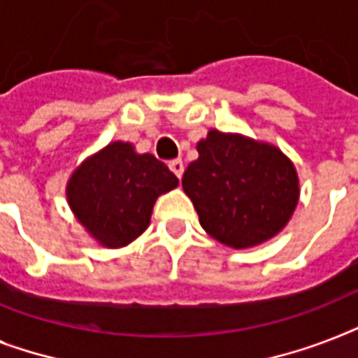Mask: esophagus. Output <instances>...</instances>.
I'll return each instance as SVG.
<instances>
[{
  "instance_id": "1",
  "label": "esophagus",
  "mask_w": 358,
  "mask_h": 358,
  "mask_svg": "<svg viewBox=\"0 0 358 358\" xmlns=\"http://www.w3.org/2000/svg\"><path fill=\"white\" fill-rule=\"evenodd\" d=\"M169 169L176 174V178H182V174H184V163H182V159H173V162L169 163Z\"/></svg>"
}]
</instances>
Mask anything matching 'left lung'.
<instances>
[{
	"instance_id": "obj_1",
	"label": "left lung",
	"mask_w": 358,
	"mask_h": 358,
	"mask_svg": "<svg viewBox=\"0 0 358 358\" xmlns=\"http://www.w3.org/2000/svg\"><path fill=\"white\" fill-rule=\"evenodd\" d=\"M182 187L208 234L234 249L278 234L299 201L294 163L277 146L210 129Z\"/></svg>"
}]
</instances>
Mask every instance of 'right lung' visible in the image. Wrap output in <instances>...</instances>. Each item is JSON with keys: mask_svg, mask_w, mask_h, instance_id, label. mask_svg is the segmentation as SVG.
Masks as SVG:
<instances>
[{"mask_svg": "<svg viewBox=\"0 0 358 358\" xmlns=\"http://www.w3.org/2000/svg\"><path fill=\"white\" fill-rule=\"evenodd\" d=\"M176 185L178 178L165 163L115 141L72 173L66 199L98 243L119 249L145 232L157 196Z\"/></svg>", "mask_w": 358, "mask_h": 358, "instance_id": "obj_1", "label": "right lung"}]
</instances>
